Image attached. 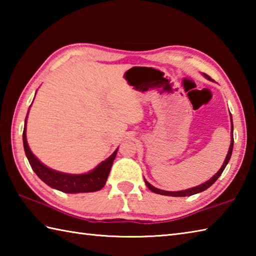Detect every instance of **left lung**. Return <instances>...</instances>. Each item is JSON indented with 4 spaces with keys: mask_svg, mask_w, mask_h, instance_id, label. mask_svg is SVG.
Masks as SVG:
<instances>
[{
    "mask_svg": "<svg viewBox=\"0 0 256 256\" xmlns=\"http://www.w3.org/2000/svg\"><path fill=\"white\" fill-rule=\"evenodd\" d=\"M204 77L206 79H210L206 74H204ZM230 116H231V144H230L229 150H228V154H226V160L224 162V164H222L219 172H216L214 177H211L208 182L201 184H199V186H196V187L189 188V189H186V190H180V192H166V190H162V189H158V188H155L154 186H152V184L144 178V182L146 184V186H148V188L150 190H152V192H153L158 194L172 196V197H187V196H192V194H196L202 192H204L206 189H208L210 186H212V184L216 182V179H218L221 176V174L224 172V168L228 165V162H229V160L231 158V155H232L233 143H234V140H233V122H232V116H231V114H230Z\"/></svg>",
    "mask_w": 256,
    "mask_h": 256,
    "instance_id": "left-lung-1",
    "label": "left lung"
}]
</instances>
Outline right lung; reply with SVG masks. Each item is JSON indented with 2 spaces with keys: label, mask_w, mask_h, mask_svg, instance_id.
Listing matches in <instances>:
<instances>
[{
  "label": "right lung",
  "mask_w": 256,
  "mask_h": 256,
  "mask_svg": "<svg viewBox=\"0 0 256 256\" xmlns=\"http://www.w3.org/2000/svg\"><path fill=\"white\" fill-rule=\"evenodd\" d=\"M30 111V108H28ZM28 116V113H27ZM27 116L25 118L24 131H23V144L24 150L27 160L30 162V165L35 172L36 175L40 177L48 186L57 189L59 192L66 194H79V192H94L104 187L108 174H110L113 160L116 158L118 150H114V153L108 157L106 160L100 162L94 170L84 174H67L52 168L47 167L46 165L37 158V157L32 153L28 144L26 140V124H27Z\"/></svg>",
  "instance_id": "1"
}]
</instances>
